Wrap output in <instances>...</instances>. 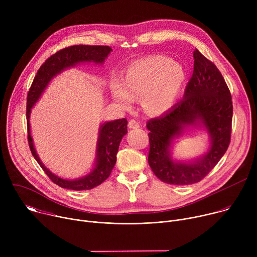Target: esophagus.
Returning a JSON list of instances; mask_svg holds the SVG:
<instances>
[{"mask_svg":"<svg viewBox=\"0 0 257 257\" xmlns=\"http://www.w3.org/2000/svg\"><path fill=\"white\" fill-rule=\"evenodd\" d=\"M128 126H129V128H131V129H137V128L140 127V124H139V122H137L136 120H131V121H129Z\"/></svg>","mask_w":257,"mask_h":257,"instance_id":"1","label":"esophagus"}]
</instances>
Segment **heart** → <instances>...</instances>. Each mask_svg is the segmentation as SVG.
<instances>
[{
  "label": "heart",
  "mask_w": 257,
  "mask_h": 257,
  "mask_svg": "<svg viewBox=\"0 0 257 257\" xmlns=\"http://www.w3.org/2000/svg\"><path fill=\"white\" fill-rule=\"evenodd\" d=\"M186 78L182 64L161 55L149 56L132 62L125 71L124 79H113L111 93L124 109H131L136 99L142 97L146 111L160 115L174 106Z\"/></svg>",
  "instance_id": "heart-1"
}]
</instances>
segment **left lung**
Wrapping results in <instances>:
<instances>
[{
    "label": "left lung",
    "mask_w": 257,
    "mask_h": 257,
    "mask_svg": "<svg viewBox=\"0 0 257 257\" xmlns=\"http://www.w3.org/2000/svg\"><path fill=\"white\" fill-rule=\"evenodd\" d=\"M194 68L183 98L163 116L148 122L149 164L168 184L190 185L201 181L227 152L232 129L233 104L221 72L197 49ZM188 127L205 131L210 137L207 153L192 161L172 159L174 140Z\"/></svg>",
    "instance_id": "left-lung-1"
}]
</instances>
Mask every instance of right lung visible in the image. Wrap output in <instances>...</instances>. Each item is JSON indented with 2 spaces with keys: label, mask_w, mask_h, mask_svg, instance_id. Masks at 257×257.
Masks as SVG:
<instances>
[{
  "label": "right lung",
  "mask_w": 257,
  "mask_h": 257,
  "mask_svg": "<svg viewBox=\"0 0 257 257\" xmlns=\"http://www.w3.org/2000/svg\"><path fill=\"white\" fill-rule=\"evenodd\" d=\"M112 49L107 46H72L65 48L51 56L39 69L33 79L27 94L26 119L28 130V144L32 156L39 163L49 178L58 186L71 190H89L107 179L117 161V153L122 138L127 134V120L119 119L115 121H106L98 129V138L96 143L95 161L93 169L85 176L74 180L63 179L52 173L42 163L34 149L33 140L30 132V112L33 105L42 96L49 83L57 75L69 68L75 67L80 63L102 64L107 58Z\"/></svg>",
  "instance_id": "1"
}]
</instances>
